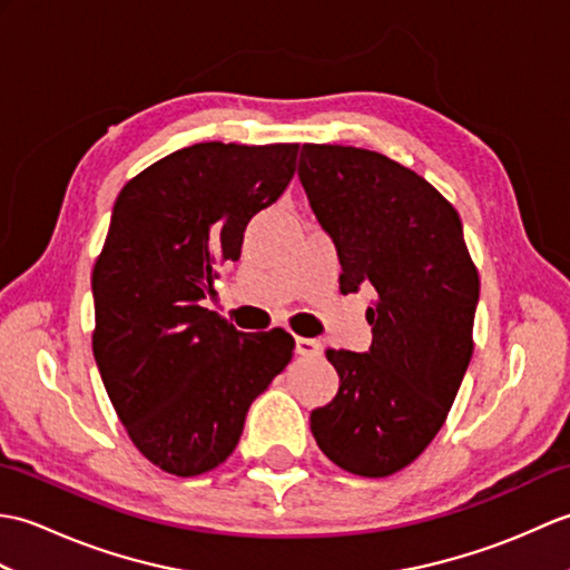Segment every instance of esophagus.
Returning a JSON list of instances; mask_svg holds the SVG:
<instances>
[{
	"label": "esophagus",
	"instance_id": "34e87169",
	"mask_svg": "<svg viewBox=\"0 0 570 570\" xmlns=\"http://www.w3.org/2000/svg\"><path fill=\"white\" fill-rule=\"evenodd\" d=\"M323 353V345L316 337H296V355L304 357H316Z\"/></svg>",
	"mask_w": 570,
	"mask_h": 570
}]
</instances>
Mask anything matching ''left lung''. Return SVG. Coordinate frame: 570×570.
<instances>
[{"label": "left lung", "mask_w": 570, "mask_h": 570, "mask_svg": "<svg viewBox=\"0 0 570 570\" xmlns=\"http://www.w3.org/2000/svg\"><path fill=\"white\" fill-rule=\"evenodd\" d=\"M298 178L341 259V292L372 284L367 353L328 350L341 386L311 411L337 468L386 478L441 431L472 357L480 278L463 223L429 180L384 154L304 144Z\"/></svg>", "instance_id": "obj_1"}]
</instances>
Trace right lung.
Returning a JSON list of instances; mask_svg holds the SVG:
<instances>
[{"label":"right lung","mask_w":570,"mask_h":570,"mask_svg":"<svg viewBox=\"0 0 570 570\" xmlns=\"http://www.w3.org/2000/svg\"><path fill=\"white\" fill-rule=\"evenodd\" d=\"M298 144L205 141L119 190L92 269V353L131 443L178 478L235 451L245 416L294 355L282 328L242 333L200 306L245 227L286 190Z\"/></svg>","instance_id":"1"}]
</instances>
